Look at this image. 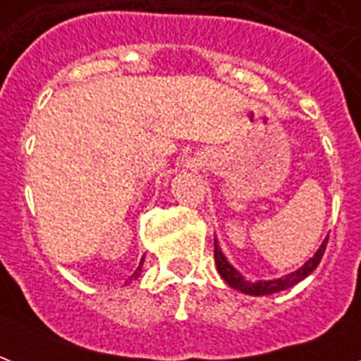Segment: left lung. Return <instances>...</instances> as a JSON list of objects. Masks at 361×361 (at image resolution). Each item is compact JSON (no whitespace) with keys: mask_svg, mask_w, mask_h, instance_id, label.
Returning a JSON list of instances; mask_svg holds the SVG:
<instances>
[{"mask_svg":"<svg viewBox=\"0 0 361 361\" xmlns=\"http://www.w3.org/2000/svg\"><path fill=\"white\" fill-rule=\"evenodd\" d=\"M326 243H328V240H324V243L320 245L319 251L314 252V257L309 258L307 262L303 264L300 269H296V271H292V274L285 275V277H281V279L257 281V283L245 281L241 277L240 271H236V269L232 268L231 264H228V260L225 258V255H223V251L219 249V245H217V240H215L214 257L215 264H217V271H219L221 277H223L232 288H236V290L243 292V294H249V296H268V294H275V292L279 290H286V288H290V286H294L302 279H305V277L319 266L322 257H324Z\"/></svg>","mask_w":361,"mask_h":361,"instance_id":"8db88e82","label":"left lung"}]
</instances>
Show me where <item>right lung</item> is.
Wrapping results in <instances>:
<instances>
[{
	"label": "right lung",
	"instance_id": "obj_1",
	"mask_svg": "<svg viewBox=\"0 0 361 361\" xmlns=\"http://www.w3.org/2000/svg\"><path fill=\"white\" fill-rule=\"evenodd\" d=\"M142 264H144V258H142V260H140V266H138V268H136V271H135V274L130 275L129 283H130V281H135V279H138V277H140V271H142Z\"/></svg>",
	"mask_w": 361,
	"mask_h": 361
}]
</instances>
